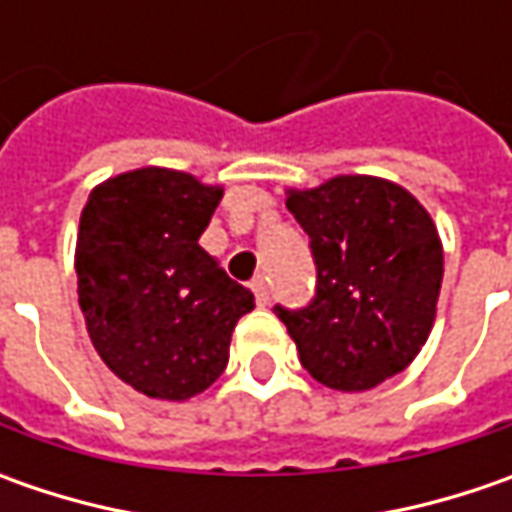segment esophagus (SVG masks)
Returning a JSON list of instances; mask_svg holds the SVG:
<instances>
[{
	"label": "esophagus",
	"instance_id": "34e87169",
	"mask_svg": "<svg viewBox=\"0 0 512 512\" xmlns=\"http://www.w3.org/2000/svg\"><path fill=\"white\" fill-rule=\"evenodd\" d=\"M250 287H253V293H256V302H259V305H267V302H270V287H267L265 276H256V279L250 282Z\"/></svg>",
	"mask_w": 512,
	"mask_h": 512
}]
</instances>
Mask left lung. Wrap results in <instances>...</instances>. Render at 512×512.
I'll return each mask as SVG.
<instances>
[{
    "mask_svg": "<svg viewBox=\"0 0 512 512\" xmlns=\"http://www.w3.org/2000/svg\"><path fill=\"white\" fill-rule=\"evenodd\" d=\"M310 236L316 299L276 307L299 362L325 387L362 393L419 356L436 322L444 253L422 202L379 176H333L287 190Z\"/></svg>",
    "mask_w": 512,
    "mask_h": 512,
    "instance_id": "1",
    "label": "left lung"
}]
</instances>
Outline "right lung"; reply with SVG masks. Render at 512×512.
<instances>
[{"label": "right lung", "mask_w": 512, "mask_h": 512, "mask_svg": "<svg viewBox=\"0 0 512 512\" xmlns=\"http://www.w3.org/2000/svg\"><path fill=\"white\" fill-rule=\"evenodd\" d=\"M185 170L139 168L90 190L76 236L79 307L110 370L185 402L222 376L253 293L199 245L222 199Z\"/></svg>", "instance_id": "add662e5"}]
</instances>
